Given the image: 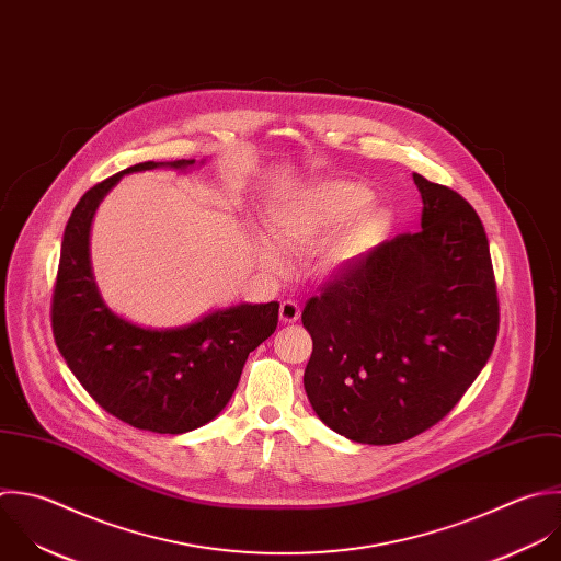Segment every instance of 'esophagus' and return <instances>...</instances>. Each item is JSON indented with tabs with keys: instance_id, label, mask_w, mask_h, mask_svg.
Listing matches in <instances>:
<instances>
[{
	"instance_id": "esophagus-1",
	"label": "esophagus",
	"mask_w": 561,
	"mask_h": 561,
	"mask_svg": "<svg viewBox=\"0 0 561 561\" xmlns=\"http://www.w3.org/2000/svg\"><path fill=\"white\" fill-rule=\"evenodd\" d=\"M299 314H301V308H299V304L293 301V299H286V301L279 306V319H282V323H295V321L299 319Z\"/></svg>"
}]
</instances>
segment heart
I'll return each mask as SVG.
<instances>
[{
	"label": "heart",
	"instance_id": "b5f03b06",
	"mask_svg": "<svg viewBox=\"0 0 561 561\" xmlns=\"http://www.w3.org/2000/svg\"><path fill=\"white\" fill-rule=\"evenodd\" d=\"M369 203H371V192L365 185L347 183V181H328L304 192L288 205L279 207L271 218L268 233L277 247L299 249L310 242L339 233L356 215L359 216L365 211ZM385 227H387L385 214L369 211L363 217L359 216L347 229L345 251L356 253L369 247L385 231ZM260 255L266 266L271 268L279 266V260L273 251L262 249Z\"/></svg>",
	"mask_w": 561,
	"mask_h": 561
}]
</instances>
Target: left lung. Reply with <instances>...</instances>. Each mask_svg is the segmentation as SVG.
Returning <instances> with one entry per match:
<instances>
[{
    "mask_svg": "<svg viewBox=\"0 0 561 561\" xmlns=\"http://www.w3.org/2000/svg\"><path fill=\"white\" fill-rule=\"evenodd\" d=\"M422 229L345 262L308 299L304 385L334 433L371 446L413 439L466 396L499 336L488 233L455 190L413 174Z\"/></svg>",
    "mask_w": 561,
    "mask_h": 561,
    "instance_id": "left-lung-1",
    "label": "left lung"
}]
</instances>
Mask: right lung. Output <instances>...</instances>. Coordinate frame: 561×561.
<instances>
[{
  "instance_id": "right-lung-1",
  "label": "right lung",
  "mask_w": 561,
  "mask_h": 561,
  "mask_svg": "<svg viewBox=\"0 0 561 561\" xmlns=\"http://www.w3.org/2000/svg\"><path fill=\"white\" fill-rule=\"evenodd\" d=\"M161 165L194 159L135 163L82 194L62 233L49 319L67 367L106 413L139 431L181 435L227 407L249 354L277 330L279 304H240L176 330L137 328L102 304L89 266L93 211L124 174Z\"/></svg>"
}]
</instances>
